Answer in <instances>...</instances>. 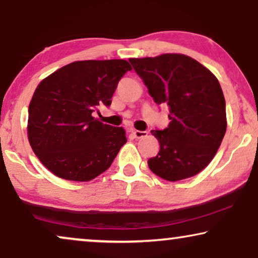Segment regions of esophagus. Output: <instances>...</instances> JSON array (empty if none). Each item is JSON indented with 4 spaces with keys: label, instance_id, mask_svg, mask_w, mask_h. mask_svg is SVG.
Returning a JSON list of instances; mask_svg holds the SVG:
<instances>
[{
    "label": "esophagus",
    "instance_id": "obj_1",
    "mask_svg": "<svg viewBox=\"0 0 258 258\" xmlns=\"http://www.w3.org/2000/svg\"><path fill=\"white\" fill-rule=\"evenodd\" d=\"M133 135L135 139H142V137L147 136V132H141V130H136V129H133Z\"/></svg>",
    "mask_w": 258,
    "mask_h": 258
}]
</instances>
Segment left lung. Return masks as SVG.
<instances>
[{
  "mask_svg": "<svg viewBox=\"0 0 258 258\" xmlns=\"http://www.w3.org/2000/svg\"><path fill=\"white\" fill-rule=\"evenodd\" d=\"M129 62L154 101L168 105L170 111L168 128L151 132L160 151L148 160L149 169L170 182L197 175L216 155L227 130L218 80L196 59L181 54Z\"/></svg>",
  "mask_w": 258,
  "mask_h": 258,
  "instance_id": "left-lung-1",
  "label": "left lung"
}]
</instances>
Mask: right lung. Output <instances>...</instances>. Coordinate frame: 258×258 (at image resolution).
Returning <instances> with one entry per match:
<instances>
[{"label": "right lung", "instance_id": "add662e5", "mask_svg": "<svg viewBox=\"0 0 258 258\" xmlns=\"http://www.w3.org/2000/svg\"><path fill=\"white\" fill-rule=\"evenodd\" d=\"M129 70L124 59L77 61L38 84L28 110V139L52 174L87 182L110 167L126 142L125 132L103 124L93 112L111 104L118 81Z\"/></svg>", "mask_w": 258, "mask_h": 258}]
</instances>
